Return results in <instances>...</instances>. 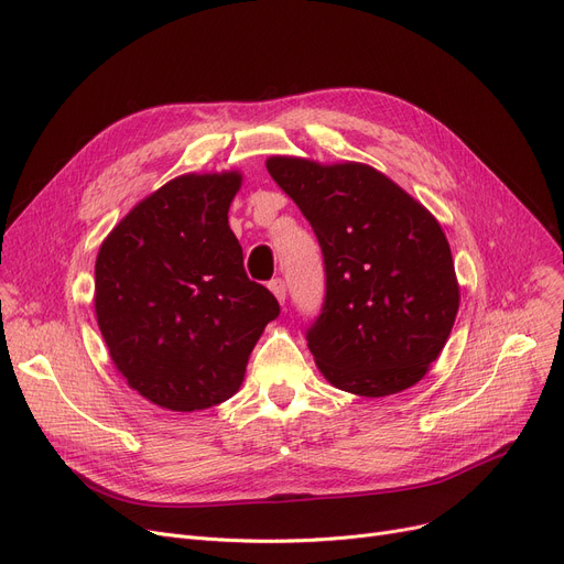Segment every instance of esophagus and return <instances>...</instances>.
Listing matches in <instances>:
<instances>
[{
    "instance_id": "1",
    "label": "esophagus",
    "mask_w": 564,
    "mask_h": 564,
    "mask_svg": "<svg viewBox=\"0 0 564 564\" xmlns=\"http://www.w3.org/2000/svg\"><path fill=\"white\" fill-rule=\"evenodd\" d=\"M270 290H272L274 297L279 300V304L285 302V281L283 279H272L270 281Z\"/></svg>"
}]
</instances>
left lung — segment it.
<instances>
[{
	"label": "left lung",
	"instance_id": "obj_1",
	"mask_svg": "<svg viewBox=\"0 0 564 564\" xmlns=\"http://www.w3.org/2000/svg\"><path fill=\"white\" fill-rule=\"evenodd\" d=\"M324 253L327 297L308 349L332 387L387 398L419 383L459 311L448 237L427 207L364 162L272 155Z\"/></svg>",
	"mask_w": 564,
	"mask_h": 564
}]
</instances>
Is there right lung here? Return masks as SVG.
<instances>
[{
    "label": "right lung",
    "instance_id": "obj_1",
    "mask_svg": "<svg viewBox=\"0 0 564 564\" xmlns=\"http://www.w3.org/2000/svg\"><path fill=\"white\" fill-rule=\"evenodd\" d=\"M240 171L183 173L141 198L96 258V319L109 357L166 411L210 409L240 391L279 302L249 281L228 207Z\"/></svg>",
    "mask_w": 564,
    "mask_h": 564
}]
</instances>
